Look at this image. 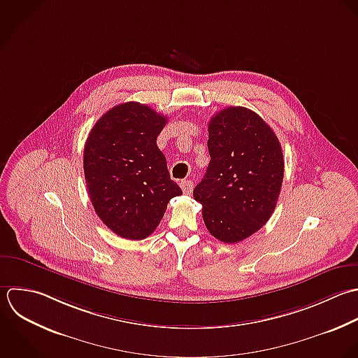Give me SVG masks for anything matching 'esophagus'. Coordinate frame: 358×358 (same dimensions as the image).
Here are the masks:
<instances>
[{
    "label": "esophagus",
    "mask_w": 358,
    "mask_h": 358,
    "mask_svg": "<svg viewBox=\"0 0 358 358\" xmlns=\"http://www.w3.org/2000/svg\"><path fill=\"white\" fill-rule=\"evenodd\" d=\"M180 187H181L182 192H184L185 195H188V194H191V191H192V188H194V182H192V181H188V180H182V181L180 182Z\"/></svg>",
    "instance_id": "1"
}]
</instances>
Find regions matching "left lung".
<instances>
[{"mask_svg":"<svg viewBox=\"0 0 358 358\" xmlns=\"http://www.w3.org/2000/svg\"><path fill=\"white\" fill-rule=\"evenodd\" d=\"M208 149L210 162L194 198L215 238L240 243L276 208L285 174L280 142L257 113L237 106L210 118Z\"/></svg>","mask_w":358,"mask_h":358,"instance_id":"8db88e82","label":"left lung"}]
</instances>
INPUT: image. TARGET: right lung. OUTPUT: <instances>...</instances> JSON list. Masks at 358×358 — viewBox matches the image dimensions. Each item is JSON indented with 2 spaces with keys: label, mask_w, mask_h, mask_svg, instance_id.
I'll use <instances>...</instances> for the list:
<instances>
[{
  "label": "right lung",
  "mask_w": 358,
  "mask_h": 358,
  "mask_svg": "<svg viewBox=\"0 0 358 358\" xmlns=\"http://www.w3.org/2000/svg\"><path fill=\"white\" fill-rule=\"evenodd\" d=\"M166 122L149 106L127 101L101 115L86 139L89 198L101 222L122 238L150 236L169 201L182 194L156 143Z\"/></svg>",
  "instance_id": "add662e5"
}]
</instances>
